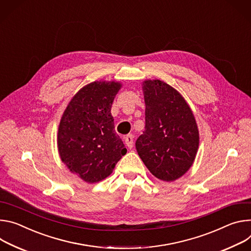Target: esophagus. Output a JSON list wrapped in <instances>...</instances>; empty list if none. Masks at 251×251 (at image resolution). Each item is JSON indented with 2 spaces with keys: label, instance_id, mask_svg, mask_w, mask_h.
<instances>
[{
  "label": "esophagus",
  "instance_id": "1",
  "mask_svg": "<svg viewBox=\"0 0 251 251\" xmlns=\"http://www.w3.org/2000/svg\"><path fill=\"white\" fill-rule=\"evenodd\" d=\"M125 142L126 145L128 149H132L133 148V135L132 134H127L125 136Z\"/></svg>",
  "mask_w": 251,
  "mask_h": 251
}]
</instances>
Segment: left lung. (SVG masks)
Instances as JSON below:
<instances>
[{
	"mask_svg": "<svg viewBox=\"0 0 251 251\" xmlns=\"http://www.w3.org/2000/svg\"><path fill=\"white\" fill-rule=\"evenodd\" d=\"M146 126L135 148L149 171L173 181L193 163L200 136L193 114L180 94L159 79L144 82Z\"/></svg>",
	"mask_w": 251,
	"mask_h": 251,
	"instance_id": "obj_1",
	"label": "left lung"
}]
</instances>
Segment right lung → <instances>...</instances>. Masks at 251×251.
<instances>
[{"label":"right lung","mask_w":251,"mask_h":251,"mask_svg":"<svg viewBox=\"0 0 251 251\" xmlns=\"http://www.w3.org/2000/svg\"><path fill=\"white\" fill-rule=\"evenodd\" d=\"M120 89L115 81H94L83 87L69 103L60 123L61 158L72 173L89 183L108 176L126 153L110 114Z\"/></svg>","instance_id":"add662e5"}]
</instances>
